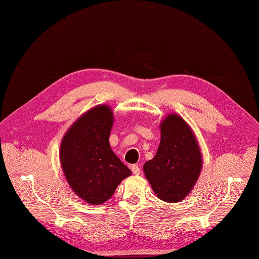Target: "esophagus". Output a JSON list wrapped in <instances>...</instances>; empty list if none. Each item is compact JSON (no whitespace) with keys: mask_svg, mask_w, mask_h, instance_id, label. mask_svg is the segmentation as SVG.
<instances>
[{"mask_svg":"<svg viewBox=\"0 0 259 259\" xmlns=\"http://www.w3.org/2000/svg\"><path fill=\"white\" fill-rule=\"evenodd\" d=\"M131 170H133V172L135 175H139L140 174V167L138 166V164H133V166H131Z\"/></svg>","mask_w":259,"mask_h":259,"instance_id":"1","label":"esophagus"}]
</instances>
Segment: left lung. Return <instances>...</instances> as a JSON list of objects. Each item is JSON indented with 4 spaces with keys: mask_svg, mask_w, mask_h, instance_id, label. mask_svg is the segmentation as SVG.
Returning <instances> with one entry per match:
<instances>
[{
    "mask_svg": "<svg viewBox=\"0 0 259 259\" xmlns=\"http://www.w3.org/2000/svg\"><path fill=\"white\" fill-rule=\"evenodd\" d=\"M160 133L156 156L144 164V171L159 199L178 202L197 183L201 152L191 128L177 114H168L161 121Z\"/></svg>",
    "mask_w": 259,
    "mask_h": 259,
    "instance_id": "left-lung-1",
    "label": "left lung"
}]
</instances>
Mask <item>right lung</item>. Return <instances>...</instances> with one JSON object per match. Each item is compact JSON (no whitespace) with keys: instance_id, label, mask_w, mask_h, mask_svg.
Segmentation results:
<instances>
[{"instance_id":"1","label":"right lung","mask_w":259,"mask_h":259,"mask_svg":"<svg viewBox=\"0 0 259 259\" xmlns=\"http://www.w3.org/2000/svg\"><path fill=\"white\" fill-rule=\"evenodd\" d=\"M113 112L106 104L90 109L65 133L60 161L71 188L90 205L107 201L131 175L109 144Z\"/></svg>"}]
</instances>
